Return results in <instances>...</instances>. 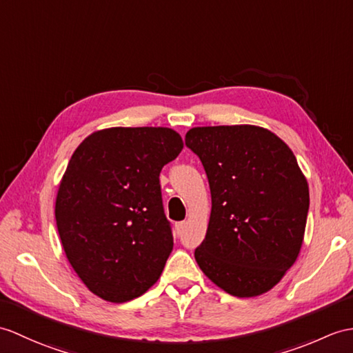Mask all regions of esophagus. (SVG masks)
Instances as JSON below:
<instances>
[{
    "mask_svg": "<svg viewBox=\"0 0 353 353\" xmlns=\"http://www.w3.org/2000/svg\"><path fill=\"white\" fill-rule=\"evenodd\" d=\"M185 227H186V223H185V221H182V223H177V224H176V230H177V233H179V234L182 233V232L185 230Z\"/></svg>",
    "mask_w": 353,
    "mask_h": 353,
    "instance_id": "34e87169",
    "label": "esophagus"
}]
</instances>
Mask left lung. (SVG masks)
Wrapping results in <instances>:
<instances>
[{
  "instance_id": "1",
  "label": "left lung",
  "mask_w": 353,
  "mask_h": 353,
  "mask_svg": "<svg viewBox=\"0 0 353 353\" xmlns=\"http://www.w3.org/2000/svg\"><path fill=\"white\" fill-rule=\"evenodd\" d=\"M185 141L206 170L212 195L196 263L233 296H260L281 281L301 252L307 177L290 147L266 128L199 126Z\"/></svg>"
}]
</instances>
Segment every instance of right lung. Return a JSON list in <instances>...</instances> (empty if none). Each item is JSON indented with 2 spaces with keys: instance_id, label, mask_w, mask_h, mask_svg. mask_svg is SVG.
<instances>
[{
  "instance_id": "obj_1",
  "label": "right lung",
  "mask_w": 353,
  "mask_h": 353,
  "mask_svg": "<svg viewBox=\"0 0 353 353\" xmlns=\"http://www.w3.org/2000/svg\"><path fill=\"white\" fill-rule=\"evenodd\" d=\"M183 141L170 128H108L73 152L55 221L70 266L108 302L132 301L159 280L173 250L159 173Z\"/></svg>"
}]
</instances>
